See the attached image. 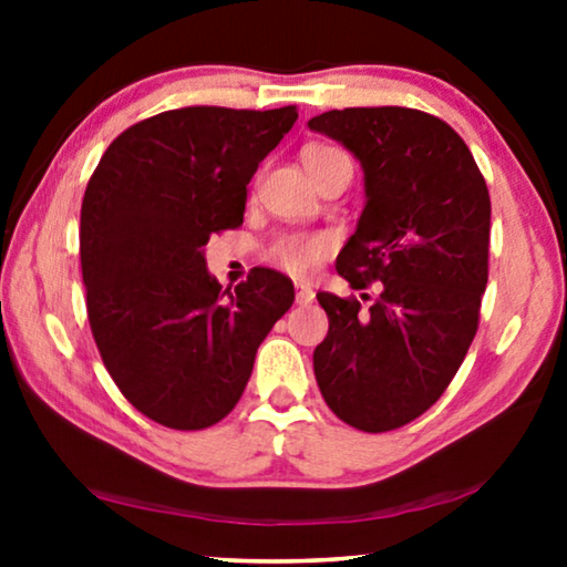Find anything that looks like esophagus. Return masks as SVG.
I'll return each instance as SVG.
<instances>
[{
  "label": "esophagus",
  "mask_w": 567,
  "mask_h": 567,
  "mask_svg": "<svg viewBox=\"0 0 567 567\" xmlns=\"http://www.w3.org/2000/svg\"><path fill=\"white\" fill-rule=\"evenodd\" d=\"M315 301V291L312 286L307 284H297V305H312Z\"/></svg>",
  "instance_id": "obj_1"
}]
</instances>
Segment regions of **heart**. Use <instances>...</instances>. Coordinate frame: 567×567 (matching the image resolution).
<instances>
[{
  "label": "heart",
  "mask_w": 567,
  "mask_h": 567,
  "mask_svg": "<svg viewBox=\"0 0 567 567\" xmlns=\"http://www.w3.org/2000/svg\"><path fill=\"white\" fill-rule=\"evenodd\" d=\"M332 154H340V152L324 144H309L305 146V152H301V162H305L307 173H312L320 162L332 157ZM328 252H330V239L324 235H289L278 239L270 255H274L278 266L289 270V274L307 276L312 274L324 258H328Z\"/></svg>",
  "instance_id": "b5f03b06"
}]
</instances>
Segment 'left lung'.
I'll return each instance as SVG.
<instances>
[{
	"mask_svg": "<svg viewBox=\"0 0 567 567\" xmlns=\"http://www.w3.org/2000/svg\"><path fill=\"white\" fill-rule=\"evenodd\" d=\"M307 126L343 144L363 169L367 204L338 274L351 289L382 281L367 312L353 297L317 293L330 320L315 348L317 384L340 421L394 431L444 394L475 338L491 196L467 144L436 115L346 107Z\"/></svg>",
	"mask_w": 567,
	"mask_h": 567,
	"instance_id": "obj_1",
	"label": "left lung"
}]
</instances>
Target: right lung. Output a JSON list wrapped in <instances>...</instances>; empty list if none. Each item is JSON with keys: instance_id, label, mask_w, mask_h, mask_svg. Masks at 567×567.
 <instances>
[{"instance_id": "obj_1", "label": "right lung", "mask_w": 567, "mask_h": 567, "mask_svg": "<svg viewBox=\"0 0 567 567\" xmlns=\"http://www.w3.org/2000/svg\"><path fill=\"white\" fill-rule=\"evenodd\" d=\"M297 118V105L177 107L123 131L90 177V328L123 398L154 423L200 431L229 415L258 346L293 305L291 278L270 268L221 291L204 247L243 224L247 183Z\"/></svg>"}]
</instances>
